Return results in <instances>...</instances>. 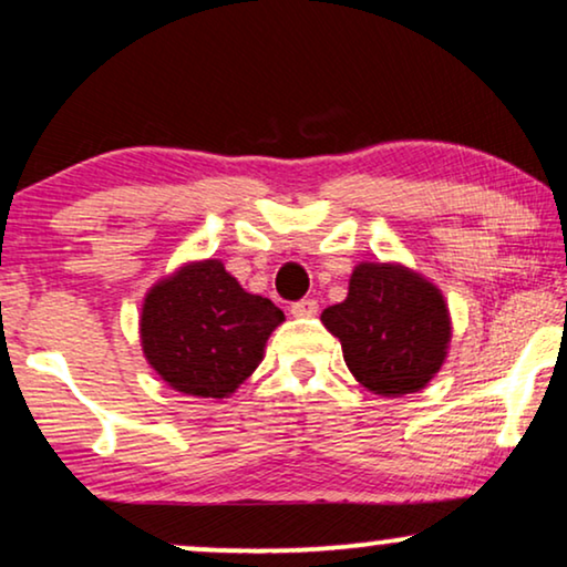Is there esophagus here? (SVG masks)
<instances>
[{
	"mask_svg": "<svg viewBox=\"0 0 567 567\" xmlns=\"http://www.w3.org/2000/svg\"><path fill=\"white\" fill-rule=\"evenodd\" d=\"M318 301L315 299H301V301H293L291 305V315L293 318H315L318 315Z\"/></svg>",
	"mask_w": 567,
	"mask_h": 567,
	"instance_id": "esophagus-1",
	"label": "esophagus"
}]
</instances>
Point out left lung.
<instances>
[{"instance_id":"1","label":"left lung","mask_w":567,"mask_h":567,"mask_svg":"<svg viewBox=\"0 0 567 567\" xmlns=\"http://www.w3.org/2000/svg\"><path fill=\"white\" fill-rule=\"evenodd\" d=\"M320 320L341 341L357 382L382 399L427 388L453 338L443 291L401 262H359L347 299Z\"/></svg>"}]
</instances>
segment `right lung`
<instances>
[{
  "mask_svg": "<svg viewBox=\"0 0 567 567\" xmlns=\"http://www.w3.org/2000/svg\"><path fill=\"white\" fill-rule=\"evenodd\" d=\"M286 318L239 286L216 257L182 262L145 291L140 347L161 380L195 399H229Z\"/></svg>",
  "mask_w": 567,
  "mask_h": 567,
  "instance_id": "1",
  "label": "right lung"
}]
</instances>
